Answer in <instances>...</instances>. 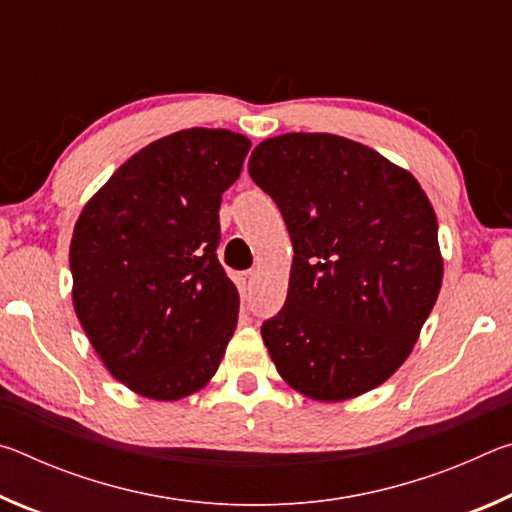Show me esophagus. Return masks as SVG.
<instances>
[{"mask_svg": "<svg viewBox=\"0 0 512 512\" xmlns=\"http://www.w3.org/2000/svg\"><path fill=\"white\" fill-rule=\"evenodd\" d=\"M255 282V271H244L241 273V284H244V289H250Z\"/></svg>", "mask_w": 512, "mask_h": 512, "instance_id": "1", "label": "esophagus"}]
</instances>
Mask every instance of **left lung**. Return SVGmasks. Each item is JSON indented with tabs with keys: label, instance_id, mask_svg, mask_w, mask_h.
Returning <instances> with one entry per match:
<instances>
[{
	"label": "left lung",
	"instance_id": "8db88e82",
	"mask_svg": "<svg viewBox=\"0 0 512 512\" xmlns=\"http://www.w3.org/2000/svg\"><path fill=\"white\" fill-rule=\"evenodd\" d=\"M248 173L280 207L293 244L287 302L262 325L277 372L320 402L384 384L443 284L424 189L384 155L329 133L264 140Z\"/></svg>",
	"mask_w": 512,
	"mask_h": 512
}]
</instances>
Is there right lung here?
Returning <instances> with one entry per match:
<instances>
[{
    "mask_svg": "<svg viewBox=\"0 0 512 512\" xmlns=\"http://www.w3.org/2000/svg\"><path fill=\"white\" fill-rule=\"evenodd\" d=\"M250 140L187 128L155 140L83 207L69 246L72 298L110 375L171 402L214 377L237 327L239 293L216 257L221 196Z\"/></svg>",
    "mask_w": 512,
    "mask_h": 512,
    "instance_id": "right-lung-1",
    "label": "right lung"
}]
</instances>
